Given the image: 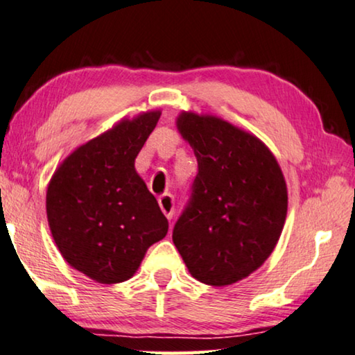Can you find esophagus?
<instances>
[{
    "label": "esophagus",
    "mask_w": 355,
    "mask_h": 355,
    "mask_svg": "<svg viewBox=\"0 0 355 355\" xmlns=\"http://www.w3.org/2000/svg\"><path fill=\"white\" fill-rule=\"evenodd\" d=\"M157 201H159V206H161V211L166 214V217L168 218V220H172L173 212H175V201H173L172 194H168V193L162 194Z\"/></svg>",
    "instance_id": "esophagus-1"
}]
</instances>
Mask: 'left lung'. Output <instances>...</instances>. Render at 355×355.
<instances>
[{
    "instance_id": "1",
    "label": "left lung",
    "mask_w": 355,
    "mask_h": 355,
    "mask_svg": "<svg viewBox=\"0 0 355 355\" xmlns=\"http://www.w3.org/2000/svg\"><path fill=\"white\" fill-rule=\"evenodd\" d=\"M177 128L193 148L198 175L173 244L198 282L233 284L277 246L288 212L283 172L266 143L220 117L183 111Z\"/></svg>"
}]
</instances>
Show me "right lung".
Returning a JSON list of instances; mask_svg holds the SVG:
<instances>
[{
  "label": "right lung",
  "instance_id": "add662e5",
  "mask_svg": "<svg viewBox=\"0 0 355 355\" xmlns=\"http://www.w3.org/2000/svg\"><path fill=\"white\" fill-rule=\"evenodd\" d=\"M161 111L122 119L59 164L46 189L53 239L66 262L103 284L122 283L167 234L168 222L135 159Z\"/></svg>",
  "mask_w": 355,
  "mask_h": 355
}]
</instances>
